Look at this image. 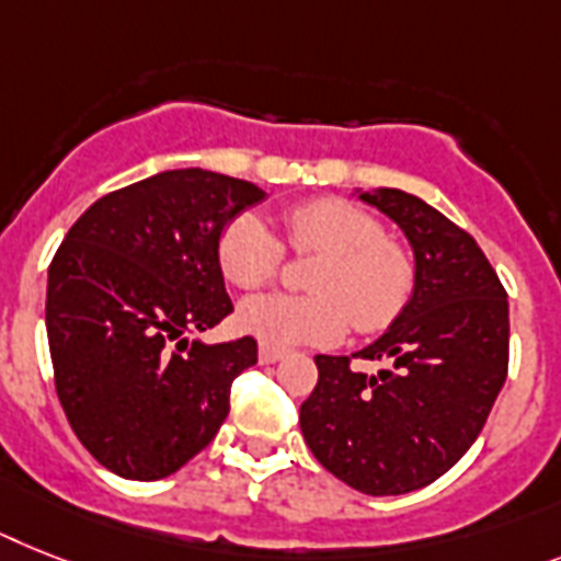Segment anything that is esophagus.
Here are the masks:
<instances>
[{
  "label": "esophagus",
  "instance_id": "esophagus-1",
  "mask_svg": "<svg viewBox=\"0 0 561 561\" xmlns=\"http://www.w3.org/2000/svg\"><path fill=\"white\" fill-rule=\"evenodd\" d=\"M284 350L280 346H272V344H261V350H257V358H261V364H275V360L284 358Z\"/></svg>",
  "mask_w": 561,
  "mask_h": 561
}]
</instances>
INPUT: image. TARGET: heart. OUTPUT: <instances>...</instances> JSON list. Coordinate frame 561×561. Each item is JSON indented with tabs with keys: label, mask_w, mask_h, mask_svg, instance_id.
I'll use <instances>...</instances> for the list:
<instances>
[{
	"label": "heart",
	"mask_w": 561,
	"mask_h": 561,
	"mask_svg": "<svg viewBox=\"0 0 561 561\" xmlns=\"http://www.w3.org/2000/svg\"><path fill=\"white\" fill-rule=\"evenodd\" d=\"M284 243L318 261L307 275L309 295L275 291L240 307V327L263 344H335L350 323L373 335L396 323L413 298V247L387 234L373 211L346 197H312L286 208ZM284 243L261 217L243 211L220 231L217 261L238 289H261L284 270Z\"/></svg>",
	"instance_id": "obj_1"
}]
</instances>
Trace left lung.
Wrapping results in <instances>:
<instances>
[{
    "instance_id": "8db88e82",
    "label": "left lung",
    "mask_w": 561,
    "mask_h": 561,
    "mask_svg": "<svg viewBox=\"0 0 561 561\" xmlns=\"http://www.w3.org/2000/svg\"><path fill=\"white\" fill-rule=\"evenodd\" d=\"M413 243L419 280L407 309L353 357L387 359L358 374L350 355H314L318 383L300 433L332 476L367 496L427 488L479 438L511 358L507 291L465 229L413 194H360Z\"/></svg>"
}]
</instances>
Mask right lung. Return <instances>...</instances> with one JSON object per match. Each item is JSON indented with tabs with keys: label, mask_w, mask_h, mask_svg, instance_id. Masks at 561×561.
<instances>
[{
	"label": "right lung",
	"mask_w": 561,
	"mask_h": 561,
	"mask_svg": "<svg viewBox=\"0 0 561 561\" xmlns=\"http://www.w3.org/2000/svg\"><path fill=\"white\" fill-rule=\"evenodd\" d=\"M263 201L247 180L174 169L105 194L48 270L54 381L68 424L123 479L178 473L217 436L231 381L257 364L252 335L188 341L231 314L217 240Z\"/></svg>",
	"instance_id": "1"
}]
</instances>
